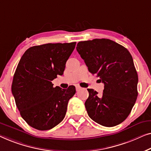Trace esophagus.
I'll use <instances>...</instances> for the list:
<instances>
[{"label":"esophagus","instance_id":"esophagus-1","mask_svg":"<svg viewBox=\"0 0 151 151\" xmlns=\"http://www.w3.org/2000/svg\"><path fill=\"white\" fill-rule=\"evenodd\" d=\"M81 88L80 86H76V91H78V90H80Z\"/></svg>","mask_w":151,"mask_h":151}]
</instances>
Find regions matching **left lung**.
Instances as JSON below:
<instances>
[{"mask_svg":"<svg viewBox=\"0 0 151 151\" xmlns=\"http://www.w3.org/2000/svg\"><path fill=\"white\" fill-rule=\"evenodd\" d=\"M76 50L89 72L105 85L101 96L88 89L85 106L88 116L105 127L120 124L131 113L138 95V76L130 52L109 39L79 42Z\"/></svg>","mask_w":151,"mask_h":151,"instance_id":"left-lung-1","label":"left lung"}]
</instances>
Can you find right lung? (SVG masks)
Wrapping results in <instances>:
<instances>
[{"mask_svg": "<svg viewBox=\"0 0 151 151\" xmlns=\"http://www.w3.org/2000/svg\"><path fill=\"white\" fill-rule=\"evenodd\" d=\"M75 45L76 42H71L32 46L21 57L12 91L21 116L33 128L49 130L64 118L75 87L53 88L52 81L63 74Z\"/></svg>", "mask_w": 151, "mask_h": 151, "instance_id": "1", "label": "right lung"}]
</instances>
